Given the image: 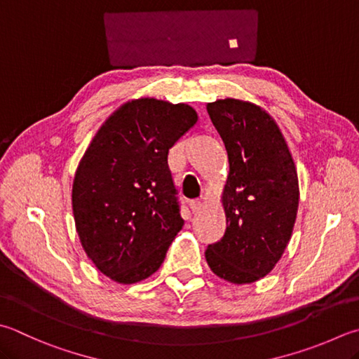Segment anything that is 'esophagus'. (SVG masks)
I'll return each instance as SVG.
<instances>
[{"mask_svg":"<svg viewBox=\"0 0 359 359\" xmlns=\"http://www.w3.org/2000/svg\"><path fill=\"white\" fill-rule=\"evenodd\" d=\"M201 205H203V200H201V198H197V200H192L191 205H189V206H191V209H192L194 212H197L198 209L201 208Z\"/></svg>","mask_w":359,"mask_h":359,"instance_id":"obj_1","label":"esophagus"}]
</instances>
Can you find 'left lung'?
<instances>
[{"label":"left lung","mask_w":359,"mask_h":359,"mask_svg":"<svg viewBox=\"0 0 359 359\" xmlns=\"http://www.w3.org/2000/svg\"><path fill=\"white\" fill-rule=\"evenodd\" d=\"M229 162L222 203L223 238L208 245V266L225 281L248 285L272 272L292 236L299 178L276 121L250 101L217 100L206 106Z\"/></svg>","instance_id":"8db88e82"}]
</instances>
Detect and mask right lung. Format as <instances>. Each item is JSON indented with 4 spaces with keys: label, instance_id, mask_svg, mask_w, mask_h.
Segmentation results:
<instances>
[{
    "label": "right lung",
    "instance_id": "add662e5",
    "mask_svg": "<svg viewBox=\"0 0 359 359\" xmlns=\"http://www.w3.org/2000/svg\"><path fill=\"white\" fill-rule=\"evenodd\" d=\"M197 120L184 103L126 101L79 161L72 206L81 245L100 272L120 285L156 272L184 225L167 159Z\"/></svg>",
    "mask_w": 359,
    "mask_h": 359
}]
</instances>
